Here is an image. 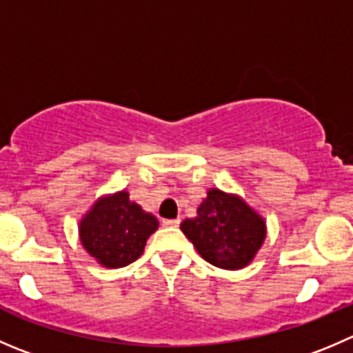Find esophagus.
<instances>
[{
	"label": "esophagus",
	"mask_w": 353,
	"mask_h": 353,
	"mask_svg": "<svg viewBox=\"0 0 353 353\" xmlns=\"http://www.w3.org/2000/svg\"><path fill=\"white\" fill-rule=\"evenodd\" d=\"M179 219H163L162 224L165 225V228H177L179 225Z\"/></svg>",
	"instance_id": "34e87169"
}]
</instances>
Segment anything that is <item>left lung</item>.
Instances as JSON below:
<instances>
[{
    "label": "left lung",
    "mask_w": 353,
    "mask_h": 353,
    "mask_svg": "<svg viewBox=\"0 0 353 353\" xmlns=\"http://www.w3.org/2000/svg\"><path fill=\"white\" fill-rule=\"evenodd\" d=\"M181 231L208 263L238 271L246 268L262 248L268 224L245 198L210 188L198 207L196 217L184 219Z\"/></svg>",
    "instance_id": "8db88e82"
}]
</instances>
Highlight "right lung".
Segmentation results:
<instances>
[{
    "mask_svg": "<svg viewBox=\"0 0 353 353\" xmlns=\"http://www.w3.org/2000/svg\"><path fill=\"white\" fill-rule=\"evenodd\" d=\"M159 229L153 214L129 200L125 190L103 194L79 221V239L85 252L107 269L125 268L145 252Z\"/></svg>",
    "mask_w": 353,
    "mask_h": 353,
    "instance_id": "obj_1",
    "label": "right lung"
}]
</instances>
